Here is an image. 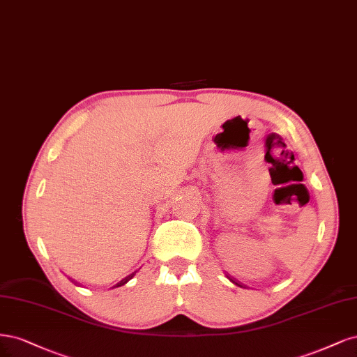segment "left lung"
Returning a JSON list of instances; mask_svg holds the SVG:
<instances>
[{
	"mask_svg": "<svg viewBox=\"0 0 357 357\" xmlns=\"http://www.w3.org/2000/svg\"><path fill=\"white\" fill-rule=\"evenodd\" d=\"M227 278H228V280H229V282H233V283H234V284H237V286H241V284H240L238 282H236V280H234L233 278H229V275H228V274H227Z\"/></svg>",
	"mask_w": 357,
	"mask_h": 357,
	"instance_id": "obj_1",
	"label": "left lung"
}]
</instances>
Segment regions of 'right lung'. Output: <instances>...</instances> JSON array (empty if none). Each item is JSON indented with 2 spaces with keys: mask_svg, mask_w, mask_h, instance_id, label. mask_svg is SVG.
Masks as SVG:
<instances>
[{
  "mask_svg": "<svg viewBox=\"0 0 357 357\" xmlns=\"http://www.w3.org/2000/svg\"><path fill=\"white\" fill-rule=\"evenodd\" d=\"M135 274H136V271H135V273H132V274H129V275H128V278H124V279H123L121 282H119V283L116 284V287H119V286H123V284H126V283H128V282H129V280H130V279L133 278V275H135Z\"/></svg>",
  "mask_w": 357,
  "mask_h": 357,
  "instance_id": "add662e5",
  "label": "right lung"
}]
</instances>
